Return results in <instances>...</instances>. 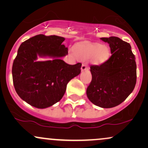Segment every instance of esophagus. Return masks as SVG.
Segmentation results:
<instances>
[{
  "label": "esophagus",
  "mask_w": 148,
  "mask_h": 148,
  "mask_svg": "<svg viewBox=\"0 0 148 148\" xmlns=\"http://www.w3.org/2000/svg\"><path fill=\"white\" fill-rule=\"evenodd\" d=\"M88 66L86 65V64H83L82 66H81V71H82V72H84V71L88 70Z\"/></svg>",
  "instance_id": "1"
}]
</instances>
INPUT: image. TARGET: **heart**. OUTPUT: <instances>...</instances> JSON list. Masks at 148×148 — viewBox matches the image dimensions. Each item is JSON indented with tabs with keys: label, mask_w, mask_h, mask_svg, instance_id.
I'll return each mask as SVG.
<instances>
[{
	"label": "heart",
	"mask_w": 148,
	"mask_h": 148,
	"mask_svg": "<svg viewBox=\"0 0 148 148\" xmlns=\"http://www.w3.org/2000/svg\"><path fill=\"white\" fill-rule=\"evenodd\" d=\"M74 55L79 60L89 59L94 65L104 64L110 57V49L108 46L98 43H86L77 46L74 51Z\"/></svg>",
	"instance_id": "b5f03b06"
}]
</instances>
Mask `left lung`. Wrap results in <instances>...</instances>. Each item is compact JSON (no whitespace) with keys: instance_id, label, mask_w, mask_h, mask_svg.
I'll return each instance as SVG.
<instances>
[{"instance_id":"obj_1","label":"left lung","mask_w":148,"mask_h":148,"mask_svg":"<svg viewBox=\"0 0 148 148\" xmlns=\"http://www.w3.org/2000/svg\"><path fill=\"white\" fill-rule=\"evenodd\" d=\"M111 48V56L101 65H91L92 81L86 90L92 103L101 108L120 104L134 90L136 63L132 47L117 37L100 38Z\"/></svg>"}]
</instances>
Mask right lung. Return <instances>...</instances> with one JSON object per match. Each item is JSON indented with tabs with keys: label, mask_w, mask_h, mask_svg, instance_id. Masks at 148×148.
<instances>
[{
	"label": "right lung",
	"mask_w": 148,
	"mask_h": 148,
	"mask_svg": "<svg viewBox=\"0 0 148 148\" xmlns=\"http://www.w3.org/2000/svg\"><path fill=\"white\" fill-rule=\"evenodd\" d=\"M64 40L56 35H38L18 49L12 69L15 90L35 108H48L60 101L69 81L81 73V63L71 65L61 59L68 54ZM38 57L52 60L38 61Z\"/></svg>",
	"instance_id": "obj_1"
}]
</instances>
